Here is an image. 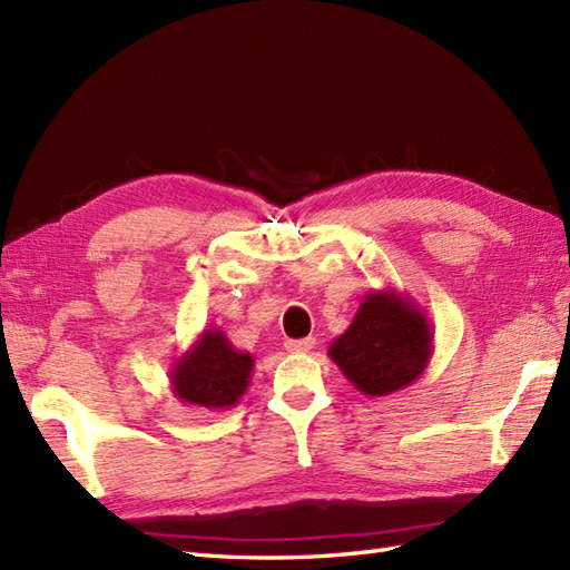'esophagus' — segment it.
Segmentation results:
<instances>
[{
  "mask_svg": "<svg viewBox=\"0 0 570 570\" xmlns=\"http://www.w3.org/2000/svg\"><path fill=\"white\" fill-rule=\"evenodd\" d=\"M286 352L291 354H305L311 352V348L315 346V340L313 337H303V340H286Z\"/></svg>",
  "mask_w": 570,
  "mask_h": 570,
  "instance_id": "1",
  "label": "esophagus"
}]
</instances>
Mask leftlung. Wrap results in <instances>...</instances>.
<instances>
[{
  "label": "left lung",
  "instance_id": "1",
  "mask_svg": "<svg viewBox=\"0 0 570 570\" xmlns=\"http://www.w3.org/2000/svg\"><path fill=\"white\" fill-rule=\"evenodd\" d=\"M433 354V327L424 308L395 288L371 291L327 348L361 395L385 397L424 375Z\"/></svg>",
  "mask_w": 570,
  "mask_h": 570
}]
</instances>
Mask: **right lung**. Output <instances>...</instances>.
<instances>
[{
    "label": "right lung",
    "mask_w": 570,
    "mask_h": 570,
    "mask_svg": "<svg viewBox=\"0 0 570 570\" xmlns=\"http://www.w3.org/2000/svg\"><path fill=\"white\" fill-rule=\"evenodd\" d=\"M255 368L253 354L228 342L218 327L204 330L187 352L173 361L168 373L173 395L185 404L209 412L236 406L250 385Z\"/></svg>",
    "instance_id": "right-lung-1"
}]
</instances>
